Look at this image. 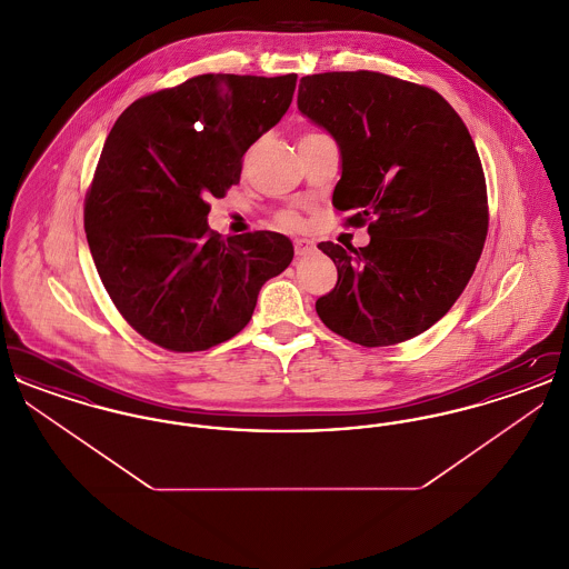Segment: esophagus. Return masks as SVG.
<instances>
[{
    "instance_id": "34e87169",
    "label": "esophagus",
    "mask_w": 569,
    "mask_h": 569,
    "mask_svg": "<svg viewBox=\"0 0 569 569\" xmlns=\"http://www.w3.org/2000/svg\"><path fill=\"white\" fill-rule=\"evenodd\" d=\"M316 249V244L311 243V241H307V239H297L295 241V253L297 256H307V253H311Z\"/></svg>"
}]
</instances>
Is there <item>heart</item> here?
<instances>
[{
	"label": "heart",
	"mask_w": 569,
	"mask_h": 569,
	"mask_svg": "<svg viewBox=\"0 0 569 569\" xmlns=\"http://www.w3.org/2000/svg\"><path fill=\"white\" fill-rule=\"evenodd\" d=\"M281 221H283V223H286V226H295V223H297V217L283 216V217H281Z\"/></svg>",
	"instance_id": "b5f03b06"
}]
</instances>
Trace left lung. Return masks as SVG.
Returning <instances> with one entry per match:
<instances>
[{
    "label": "left lung",
    "mask_w": 569,
    "mask_h": 569,
    "mask_svg": "<svg viewBox=\"0 0 569 569\" xmlns=\"http://www.w3.org/2000/svg\"><path fill=\"white\" fill-rule=\"evenodd\" d=\"M298 110L335 138L337 211L369 221L367 247L320 243L337 286L316 311L365 348L407 341L462 295L487 241V181L476 144L437 91L388 74L302 77Z\"/></svg>",
    "instance_id": "obj_1"
}]
</instances>
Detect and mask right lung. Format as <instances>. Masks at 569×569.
Instances as JSON below:
<instances>
[{"label":"right lung","instance_id":"1","mask_svg":"<svg viewBox=\"0 0 569 569\" xmlns=\"http://www.w3.org/2000/svg\"><path fill=\"white\" fill-rule=\"evenodd\" d=\"M295 89L297 74H202L114 121L84 198L87 243L119 313L163 350L232 339L260 288L292 262L279 232L216 234L207 198L239 183L244 151L279 123Z\"/></svg>","mask_w":569,"mask_h":569}]
</instances>
